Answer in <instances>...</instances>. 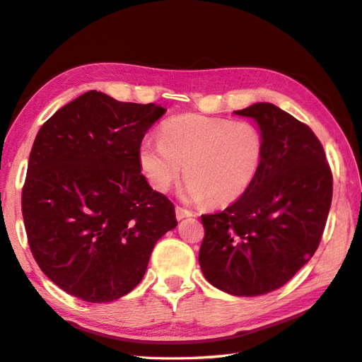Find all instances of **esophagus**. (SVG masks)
I'll list each match as a JSON object with an SVG mask.
<instances>
[{"label":"esophagus","instance_id":"1","mask_svg":"<svg viewBox=\"0 0 362 362\" xmlns=\"http://www.w3.org/2000/svg\"><path fill=\"white\" fill-rule=\"evenodd\" d=\"M191 216H192V211H188L182 206H175V217H177V220H182L185 217H191Z\"/></svg>","mask_w":362,"mask_h":362}]
</instances>
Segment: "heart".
<instances>
[{
    "instance_id": "obj_1",
    "label": "heart",
    "mask_w": 362,
    "mask_h": 362,
    "mask_svg": "<svg viewBox=\"0 0 362 362\" xmlns=\"http://www.w3.org/2000/svg\"><path fill=\"white\" fill-rule=\"evenodd\" d=\"M263 160L264 139L257 125L196 113L168 119L160 139L146 137L139 146L141 168L156 191L168 189L185 165L183 196L214 206L242 199Z\"/></svg>"
}]
</instances>
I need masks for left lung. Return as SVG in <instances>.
Instances as JSON below:
<instances>
[{
	"mask_svg": "<svg viewBox=\"0 0 362 362\" xmlns=\"http://www.w3.org/2000/svg\"><path fill=\"white\" fill-rule=\"evenodd\" d=\"M264 139V160L242 199L205 226L199 263L206 280L235 296L276 291L317 251L329 216L333 179L312 129L269 102L234 111Z\"/></svg>",
	"mask_w": 362,
	"mask_h": 362,
	"instance_id": "1",
	"label": "left lung"
}]
</instances>
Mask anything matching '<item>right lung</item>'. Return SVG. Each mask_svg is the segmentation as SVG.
<instances>
[{
    "mask_svg": "<svg viewBox=\"0 0 362 362\" xmlns=\"http://www.w3.org/2000/svg\"><path fill=\"white\" fill-rule=\"evenodd\" d=\"M165 111L91 90L36 134L21 202L27 240L41 271L76 298L108 303L132 292L157 240L177 226L174 205L139 162Z\"/></svg>",
    "mask_w": 362,
    "mask_h": 362,
    "instance_id": "obj_1",
    "label": "right lung"
}]
</instances>
